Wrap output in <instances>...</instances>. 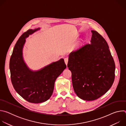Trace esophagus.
Instances as JSON below:
<instances>
[{"label":"esophagus","mask_w":126,"mask_h":126,"mask_svg":"<svg viewBox=\"0 0 126 126\" xmlns=\"http://www.w3.org/2000/svg\"><path fill=\"white\" fill-rule=\"evenodd\" d=\"M64 61H65V64H66V65H67V64H68V58H65L64 59Z\"/></svg>","instance_id":"obj_1"}]
</instances>
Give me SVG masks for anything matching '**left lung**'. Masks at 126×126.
Masks as SVG:
<instances>
[{
  "label": "left lung",
  "instance_id": "obj_1",
  "mask_svg": "<svg viewBox=\"0 0 126 126\" xmlns=\"http://www.w3.org/2000/svg\"><path fill=\"white\" fill-rule=\"evenodd\" d=\"M91 44L72 52L67 67L72 73L74 90L81 99L93 101L105 94L115 79V64L107 41L95 30Z\"/></svg>",
  "mask_w": 126,
  "mask_h": 126
}]
</instances>
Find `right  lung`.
Returning a JSON list of instances; mask_svg holds the SVG:
<instances>
[{
  "label": "right lung",
  "instance_id": "right-lung-1",
  "mask_svg": "<svg viewBox=\"0 0 126 126\" xmlns=\"http://www.w3.org/2000/svg\"><path fill=\"white\" fill-rule=\"evenodd\" d=\"M39 29H29L21 36L15 45L9 62L14 89L23 99L32 103H42L50 98L56 79L66 68L63 59L37 71H33L27 66L22 56L25 38Z\"/></svg>",
  "mask_w": 126,
  "mask_h": 126
}]
</instances>
